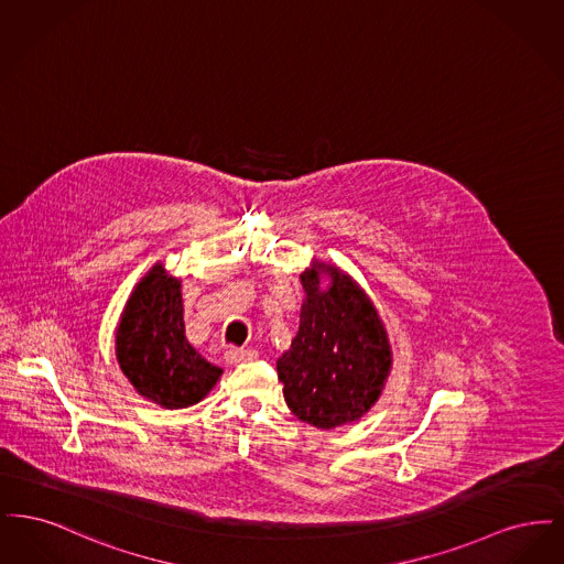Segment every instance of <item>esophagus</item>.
I'll return each instance as SVG.
<instances>
[{"label":"esophagus","mask_w":564,"mask_h":564,"mask_svg":"<svg viewBox=\"0 0 564 564\" xmlns=\"http://www.w3.org/2000/svg\"><path fill=\"white\" fill-rule=\"evenodd\" d=\"M224 359L228 364H241V361H253L258 359V350L253 349H239V347H230L224 352Z\"/></svg>","instance_id":"esophagus-1"}]
</instances>
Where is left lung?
Here are the masks:
<instances>
[{
    "label": "left lung",
    "instance_id": "8db88e82",
    "mask_svg": "<svg viewBox=\"0 0 564 564\" xmlns=\"http://www.w3.org/2000/svg\"><path fill=\"white\" fill-rule=\"evenodd\" d=\"M333 283L321 290V279ZM300 329L276 361L283 395L295 416L317 430L359 421L380 398L391 372L384 323L366 292L332 264L313 260L300 274Z\"/></svg>",
    "mask_w": 564,
    "mask_h": 564
}]
</instances>
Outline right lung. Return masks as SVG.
Segmentation results:
<instances>
[{
	"label": "right lung",
	"mask_w": 564,
	"mask_h": 564,
	"mask_svg": "<svg viewBox=\"0 0 564 564\" xmlns=\"http://www.w3.org/2000/svg\"><path fill=\"white\" fill-rule=\"evenodd\" d=\"M116 359L134 391L177 410L200 402L221 376L186 338L182 281L162 264L137 283L116 329Z\"/></svg>",
	"instance_id": "right-lung-1"
}]
</instances>
